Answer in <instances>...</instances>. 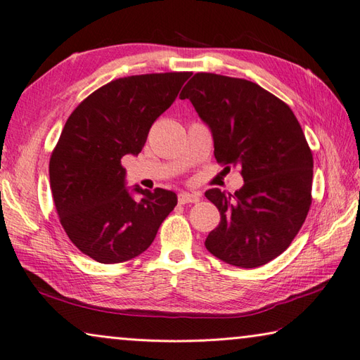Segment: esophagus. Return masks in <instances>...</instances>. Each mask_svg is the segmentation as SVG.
<instances>
[{
	"label": "esophagus",
	"mask_w": 360,
	"mask_h": 360,
	"mask_svg": "<svg viewBox=\"0 0 360 360\" xmlns=\"http://www.w3.org/2000/svg\"><path fill=\"white\" fill-rule=\"evenodd\" d=\"M201 200V195L198 192H181L178 195V201L179 204H188V202H198Z\"/></svg>",
	"instance_id": "esophagus-1"
}]
</instances>
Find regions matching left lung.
I'll use <instances>...</instances> for the list:
<instances>
[{"instance_id":"obj_1","label":"left lung","mask_w":360,"mask_h":360,"mask_svg":"<svg viewBox=\"0 0 360 360\" xmlns=\"http://www.w3.org/2000/svg\"><path fill=\"white\" fill-rule=\"evenodd\" d=\"M209 127L219 164L241 168L235 195L210 188L221 221L205 248L221 262L258 267L283 254L311 205L312 160L289 106L257 83L200 72L182 89Z\"/></svg>"}]
</instances>
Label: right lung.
I'll list each match as a JSON object with an SVG mask.
<instances>
[{
	"instance_id": "add662e5",
	"label": "right lung",
	"mask_w": 360,
	"mask_h": 360,
	"mask_svg": "<svg viewBox=\"0 0 360 360\" xmlns=\"http://www.w3.org/2000/svg\"><path fill=\"white\" fill-rule=\"evenodd\" d=\"M192 72L131 75L88 96L66 120L49 160L52 198L65 232L98 263L128 262L150 248L178 196L127 187L122 158L142 151L150 128ZM141 194V200L134 195Z\"/></svg>"
}]
</instances>
